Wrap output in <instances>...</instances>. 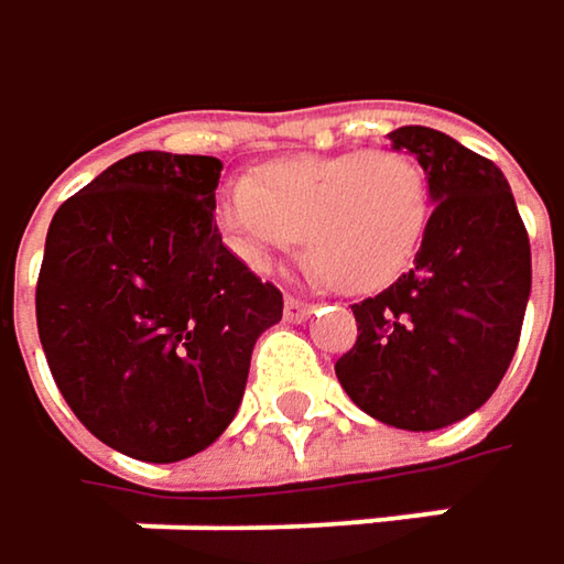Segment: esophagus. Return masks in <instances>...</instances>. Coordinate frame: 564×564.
<instances>
[{"label":"esophagus","mask_w":564,"mask_h":564,"mask_svg":"<svg viewBox=\"0 0 564 564\" xmlns=\"http://www.w3.org/2000/svg\"><path fill=\"white\" fill-rule=\"evenodd\" d=\"M310 313H313V306H310V303L293 300V296H286V300H283V319H286V323H303Z\"/></svg>","instance_id":"34e87169"}]
</instances>
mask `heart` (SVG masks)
Returning a JSON list of instances; mask_svg holds the SVG:
<instances>
[{
	"label": "heart",
	"instance_id": "b5f03b06",
	"mask_svg": "<svg viewBox=\"0 0 564 564\" xmlns=\"http://www.w3.org/2000/svg\"><path fill=\"white\" fill-rule=\"evenodd\" d=\"M216 219L258 274L303 245L319 278L348 293L384 290L413 264L430 226V183L403 151L293 154L223 186Z\"/></svg>",
	"mask_w": 564,
	"mask_h": 564
}]
</instances>
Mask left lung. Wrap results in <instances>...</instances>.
Wrapping results in <instances>:
<instances>
[{
    "mask_svg": "<svg viewBox=\"0 0 564 564\" xmlns=\"http://www.w3.org/2000/svg\"><path fill=\"white\" fill-rule=\"evenodd\" d=\"M420 161L433 216L413 268L351 306L358 341L338 384L375 420L410 433L452 426L497 390L530 300V235L494 161L423 126L387 134Z\"/></svg>",
    "mask_w": 564,
    "mask_h": 564,
    "instance_id": "8db88e82",
    "label": "left lung"
}]
</instances>
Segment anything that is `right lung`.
<instances>
[{"label":"right lung","instance_id":"1","mask_svg":"<svg viewBox=\"0 0 564 564\" xmlns=\"http://www.w3.org/2000/svg\"><path fill=\"white\" fill-rule=\"evenodd\" d=\"M219 158L138 151L51 219L37 335L77 420L141 462H180L226 433L254 341L281 323L216 226Z\"/></svg>","mask_w":564,"mask_h":564}]
</instances>
